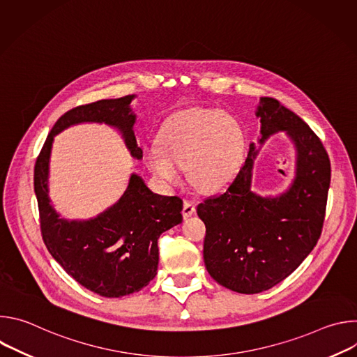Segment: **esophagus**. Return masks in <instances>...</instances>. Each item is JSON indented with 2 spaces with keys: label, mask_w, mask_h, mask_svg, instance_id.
<instances>
[{
  "label": "esophagus",
  "mask_w": 357,
  "mask_h": 357,
  "mask_svg": "<svg viewBox=\"0 0 357 357\" xmlns=\"http://www.w3.org/2000/svg\"><path fill=\"white\" fill-rule=\"evenodd\" d=\"M196 212V208H195V203L190 202V200H185L183 202V209H182V215L185 219L190 218L193 213Z\"/></svg>",
  "instance_id": "1"
}]
</instances>
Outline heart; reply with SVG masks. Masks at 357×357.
<instances>
[{"label": "heart", "instance_id": "1", "mask_svg": "<svg viewBox=\"0 0 357 357\" xmlns=\"http://www.w3.org/2000/svg\"><path fill=\"white\" fill-rule=\"evenodd\" d=\"M243 152L244 135L231 116L192 109L175 114L162 126L158 148L148 151L145 164L164 185L178 183L181 168H188L196 188L216 192L236 176Z\"/></svg>", "mask_w": 357, "mask_h": 357}]
</instances>
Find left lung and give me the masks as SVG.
<instances>
[{
  "label": "left lung",
  "mask_w": 357,
  "mask_h": 357,
  "mask_svg": "<svg viewBox=\"0 0 357 357\" xmlns=\"http://www.w3.org/2000/svg\"><path fill=\"white\" fill-rule=\"evenodd\" d=\"M256 116L260 144L285 131L296 151L295 178L278 196H260L251 188L256 145L230 186L199 203L197 216L206 226L203 260L211 277L240 292L273 288L308 257L325 220L331 161L310 126L278 100L261 97Z\"/></svg>",
  "instance_id": "8db88e82"
}]
</instances>
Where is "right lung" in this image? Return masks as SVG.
I'll return each mask as SVG.
<instances>
[{
  "label": "right lung",
  "instance_id": "add662e5",
  "mask_svg": "<svg viewBox=\"0 0 357 357\" xmlns=\"http://www.w3.org/2000/svg\"><path fill=\"white\" fill-rule=\"evenodd\" d=\"M134 94L98 100L65 113L50 130L35 162L33 188L40 233L52 257L80 285L106 298H120L146 287L158 268V238L182 223L183 202L152 192L144 179L131 175L124 195L103 213L89 220H66L47 196L49 158L54 137L80 123H105L117 128L130 151L141 160L132 127Z\"/></svg>",
  "mask_w": 357,
  "mask_h": 357
}]
</instances>
